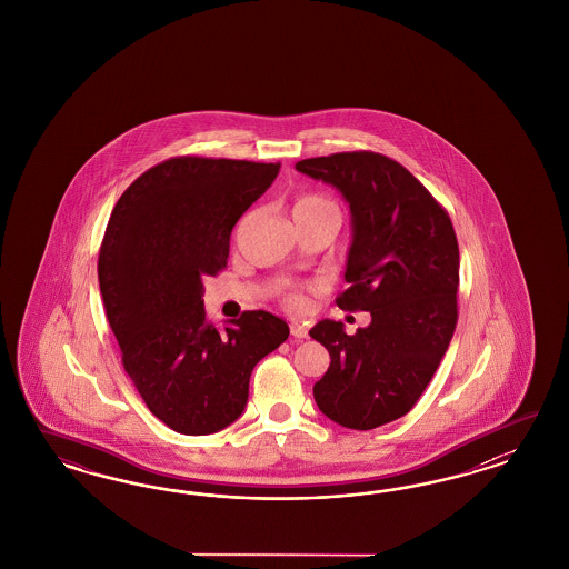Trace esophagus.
I'll return each instance as SVG.
<instances>
[{"instance_id":"obj_1","label":"esophagus","mask_w":569,"mask_h":569,"mask_svg":"<svg viewBox=\"0 0 569 569\" xmlns=\"http://www.w3.org/2000/svg\"><path fill=\"white\" fill-rule=\"evenodd\" d=\"M290 331H292L293 338H298V340L309 338V329L305 328L302 323H298V321H293L292 326H290Z\"/></svg>"}]
</instances>
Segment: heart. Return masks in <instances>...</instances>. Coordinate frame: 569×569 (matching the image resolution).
I'll use <instances>...</instances> for the list:
<instances>
[{"label": "heart", "mask_w": 569, "mask_h": 569, "mask_svg": "<svg viewBox=\"0 0 569 569\" xmlns=\"http://www.w3.org/2000/svg\"><path fill=\"white\" fill-rule=\"evenodd\" d=\"M328 207H331V202H328V200L321 198V196H305V198H300V200L296 202L293 210H310V208ZM288 300H290V305H293V307H300V305H302V298H300L298 293H292Z\"/></svg>", "instance_id": "1"}]
</instances>
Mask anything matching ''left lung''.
<instances>
[{"label": "left lung", "instance_id": "left-lung-1", "mask_svg": "<svg viewBox=\"0 0 569 569\" xmlns=\"http://www.w3.org/2000/svg\"><path fill=\"white\" fill-rule=\"evenodd\" d=\"M296 171L348 202V288L336 302L371 312L355 336L331 319L310 329L331 357L312 397L338 426L373 430L413 409L447 352L457 326V236L430 191L386 156H319L296 162Z\"/></svg>", "mask_w": 569, "mask_h": 569}]
</instances>
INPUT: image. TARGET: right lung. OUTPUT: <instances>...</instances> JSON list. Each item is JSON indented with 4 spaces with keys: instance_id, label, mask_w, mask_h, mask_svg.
<instances>
[{
    "instance_id": "right-lung-1",
    "label": "right lung",
    "mask_w": 569,
    "mask_h": 569,
    "mask_svg": "<svg viewBox=\"0 0 569 569\" xmlns=\"http://www.w3.org/2000/svg\"><path fill=\"white\" fill-rule=\"evenodd\" d=\"M277 172L248 160L171 158L138 177L110 214L98 262L106 315L143 402L179 433L231 426L252 369L290 336L267 310L217 328L202 300L204 277L227 264L233 224Z\"/></svg>"
}]
</instances>
